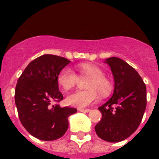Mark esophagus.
Here are the masks:
<instances>
[{
	"label": "esophagus",
	"mask_w": 159,
	"mask_h": 159,
	"mask_svg": "<svg viewBox=\"0 0 159 159\" xmlns=\"http://www.w3.org/2000/svg\"><path fill=\"white\" fill-rule=\"evenodd\" d=\"M79 111L81 112H89L91 111V109H83V108H80Z\"/></svg>",
	"instance_id": "34e87169"
}]
</instances>
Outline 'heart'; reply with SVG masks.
<instances>
[{"label":"heart","mask_w":159,"mask_h":159,"mask_svg":"<svg viewBox=\"0 0 159 159\" xmlns=\"http://www.w3.org/2000/svg\"><path fill=\"white\" fill-rule=\"evenodd\" d=\"M81 77H88L84 90H78L67 95L66 101L68 104L77 107H85L95 103L99 99V93L105 96L110 94L113 84L101 67L94 64H81L77 67ZM79 77L76 73L68 67H64L57 75V82L64 89L69 90L77 84Z\"/></svg>","instance_id":"obj_1"}]
</instances>
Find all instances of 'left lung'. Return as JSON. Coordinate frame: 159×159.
Returning a JSON list of instances; mask_svg holds the SVG:
<instances>
[{
  "mask_svg": "<svg viewBox=\"0 0 159 159\" xmlns=\"http://www.w3.org/2000/svg\"><path fill=\"white\" fill-rule=\"evenodd\" d=\"M105 63L113 73L115 90L111 98L98 108L102 119L95 130L102 140L117 143L139 126L147 107V88L139 74L124 60L111 57Z\"/></svg>",
  "mask_w": 159,
  "mask_h": 159,
  "instance_id": "1",
  "label": "left lung"
}]
</instances>
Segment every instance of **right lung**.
Returning <instances> with one entry per match:
<instances>
[{"mask_svg":"<svg viewBox=\"0 0 159 159\" xmlns=\"http://www.w3.org/2000/svg\"><path fill=\"white\" fill-rule=\"evenodd\" d=\"M69 63L64 57L43 55L29 63L18 79L15 103L20 121L38 139L52 141L62 137L68 127L67 117L77 111L59 104L64 96L59 91L57 75Z\"/></svg>","mask_w":159,"mask_h":159,"instance_id":"1","label":"right lung"}]
</instances>
